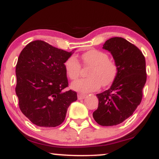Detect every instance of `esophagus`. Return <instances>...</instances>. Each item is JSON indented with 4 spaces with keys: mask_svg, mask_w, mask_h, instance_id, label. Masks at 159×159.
Instances as JSON below:
<instances>
[{
    "mask_svg": "<svg viewBox=\"0 0 159 159\" xmlns=\"http://www.w3.org/2000/svg\"><path fill=\"white\" fill-rule=\"evenodd\" d=\"M86 96H87V94L82 93H78V99H83L84 98H85Z\"/></svg>",
    "mask_w": 159,
    "mask_h": 159,
    "instance_id": "esophagus-1",
    "label": "esophagus"
}]
</instances>
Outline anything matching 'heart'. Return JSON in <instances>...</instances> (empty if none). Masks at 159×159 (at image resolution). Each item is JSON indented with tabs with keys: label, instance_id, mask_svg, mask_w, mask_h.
<instances>
[{
	"label": "heart",
	"instance_id": "b5f03b06",
	"mask_svg": "<svg viewBox=\"0 0 159 159\" xmlns=\"http://www.w3.org/2000/svg\"><path fill=\"white\" fill-rule=\"evenodd\" d=\"M84 64L91 68L87 72L88 78H81L72 82L71 87L78 92H91L98 90L101 85L107 87L116 79L118 75V66L108 59L105 52L99 50H90L82 55ZM81 64L76 57L71 56L64 63L65 72L71 80H75L81 72Z\"/></svg>",
	"mask_w": 159,
	"mask_h": 159
}]
</instances>
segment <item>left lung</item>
Wrapping results in <instances>:
<instances>
[{"mask_svg":"<svg viewBox=\"0 0 159 159\" xmlns=\"http://www.w3.org/2000/svg\"><path fill=\"white\" fill-rule=\"evenodd\" d=\"M118 66V75L108 90L96 94L95 121L102 126H112L131 116L141 102L147 81L146 61L140 49L122 37H113L103 45Z\"/></svg>","mask_w":159,"mask_h":159,"instance_id":"1","label":"left lung"}]
</instances>
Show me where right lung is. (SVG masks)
Listing matches in <instances>:
<instances>
[{"mask_svg":"<svg viewBox=\"0 0 159 159\" xmlns=\"http://www.w3.org/2000/svg\"><path fill=\"white\" fill-rule=\"evenodd\" d=\"M42 40L27 44L20 53L16 73V93L20 110L40 127H56L64 121L75 91L65 90L68 79L64 63L72 54Z\"/></svg>","mask_w":159,"mask_h":159,"instance_id":"add662e5","label":"right lung"}]
</instances>
